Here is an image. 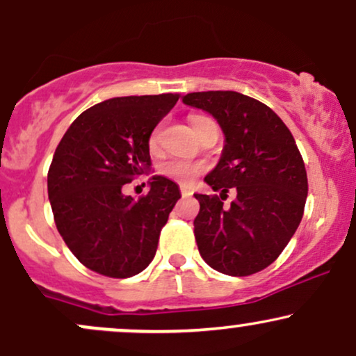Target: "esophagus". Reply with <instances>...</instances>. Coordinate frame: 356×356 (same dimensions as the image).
<instances>
[{
    "mask_svg": "<svg viewBox=\"0 0 356 356\" xmlns=\"http://www.w3.org/2000/svg\"><path fill=\"white\" fill-rule=\"evenodd\" d=\"M181 194L184 195V197H189V195H192V189L187 186H181Z\"/></svg>",
    "mask_w": 356,
    "mask_h": 356,
    "instance_id": "obj_1",
    "label": "esophagus"
}]
</instances>
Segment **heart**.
Returning <instances> with one entry per match:
<instances>
[{
    "mask_svg": "<svg viewBox=\"0 0 356 356\" xmlns=\"http://www.w3.org/2000/svg\"><path fill=\"white\" fill-rule=\"evenodd\" d=\"M192 130L195 132V136L204 132L207 127L216 125L214 122L211 120L209 117L206 115H192L189 118ZM159 144H161V125H157L155 129L150 132L149 136V147L150 150H157ZM204 170V165L201 162H195V161H189V159H181V157H174L165 161L164 164L161 165V172L167 175V177L174 179V181L182 182V184H189L197 177Z\"/></svg>",
    "mask_w": 356,
    "mask_h": 356,
    "instance_id": "obj_1",
    "label": "heart"
}]
</instances>
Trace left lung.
Here are the masks:
<instances>
[{
    "mask_svg": "<svg viewBox=\"0 0 356 356\" xmlns=\"http://www.w3.org/2000/svg\"><path fill=\"white\" fill-rule=\"evenodd\" d=\"M182 102L209 112L226 136L219 164L204 179L220 197L194 194L201 204L194 219L199 252L224 275H254L283 252L303 218V157L284 122L259 100L238 92H194ZM231 188L238 194L224 208Z\"/></svg>",
    "mask_w": 356,
    "mask_h": 356,
    "instance_id": "1",
    "label": "left lung"
}]
</instances>
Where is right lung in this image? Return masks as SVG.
Returning <instances> with one entry per match:
<instances>
[{
	"label": "right lung",
	"mask_w": 356,
	"mask_h": 356,
	"mask_svg": "<svg viewBox=\"0 0 356 356\" xmlns=\"http://www.w3.org/2000/svg\"><path fill=\"white\" fill-rule=\"evenodd\" d=\"M179 93L117 97L73 120L48 169V199L65 244L83 266L108 277L149 266L175 202L177 184L154 175L138 199L122 194L150 167L149 136Z\"/></svg>",
	"instance_id": "right-lung-1"
}]
</instances>
